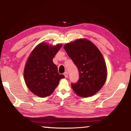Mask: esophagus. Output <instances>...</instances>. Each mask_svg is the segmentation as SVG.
Wrapping results in <instances>:
<instances>
[{"label":"esophagus","mask_w":131,"mask_h":131,"mask_svg":"<svg viewBox=\"0 0 131 131\" xmlns=\"http://www.w3.org/2000/svg\"><path fill=\"white\" fill-rule=\"evenodd\" d=\"M64 76H65V77H66V78H67V77H68V73L67 72H66L64 73Z\"/></svg>","instance_id":"1"}]
</instances>
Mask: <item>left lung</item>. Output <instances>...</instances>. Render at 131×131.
Listing matches in <instances>:
<instances>
[{"label":"left lung","instance_id":"1","mask_svg":"<svg viewBox=\"0 0 131 131\" xmlns=\"http://www.w3.org/2000/svg\"><path fill=\"white\" fill-rule=\"evenodd\" d=\"M66 52L79 72V80L72 84L78 96L87 97L100 90L107 78V68L102 54L87 39H79L63 46Z\"/></svg>","mask_w":131,"mask_h":131}]
</instances>
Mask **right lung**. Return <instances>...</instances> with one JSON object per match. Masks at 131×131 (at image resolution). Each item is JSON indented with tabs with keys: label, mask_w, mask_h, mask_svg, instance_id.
<instances>
[{
	"label": "right lung",
	"mask_w": 131,
	"mask_h": 131,
	"mask_svg": "<svg viewBox=\"0 0 131 131\" xmlns=\"http://www.w3.org/2000/svg\"><path fill=\"white\" fill-rule=\"evenodd\" d=\"M62 45L39 44L29 56L24 72L26 85L33 94L41 97L50 96L54 92L61 79L52 59Z\"/></svg>",
	"instance_id": "add662e5"
}]
</instances>
